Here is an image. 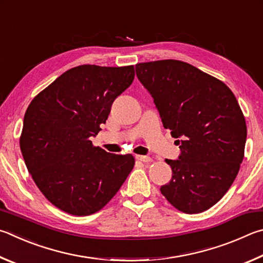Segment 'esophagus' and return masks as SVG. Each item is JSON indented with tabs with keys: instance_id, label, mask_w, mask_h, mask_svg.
<instances>
[{
	"instance_id": "34e87169",
	"label": "esophagus",
	"mask_w": 263,
	"mask_h": 263,
	"mask_svg": "<svg viewBox=\"0 0 263 263\" xmlns=\"http://www.w3.org/2000/svg\"><path fill=\"white\" fill-rule=\"evenodd\" d=\"M136 159L139 160V162H142V163H150L151 162V158L148 157V156H136Z\"/></svg>"
}]
</instances>
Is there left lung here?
I'll return each instance as SVG.
<instances>
[{
    "mask_svg": "<svg viewBox=\"0 0 263 263\" xmlns=\"http://www.w3.org/2000/svg\"><path fill=\"white\" fill-rule=\"evenodd\" d=\"M165 129L180 144L179 159H165L172 179L160 187L174 208L199 214L215 205L236 179L245 153V117L229 86L179 60L136 64Z\"/></svg>",
    "mask_w": 263,
    "mask_h": 263,
    "instance_id": "obj_1",
    "label": "left lung"
}]
</instances>
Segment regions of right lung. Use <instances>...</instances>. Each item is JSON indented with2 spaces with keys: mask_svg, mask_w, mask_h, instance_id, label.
Returning a JSON list of instances; mask_svg holds the SVG:
<instances>
[{
  "mask_svg": "<svg viewBox=\"0 0 263 263\" xmlns=\"http://www.w3.org/2000/svg\"><path fill=\"white\" fill-rule=\"evenodd\" d=\"M134 77V66L83 64L59 76L27 107L23 158L36 187L64 213L87 216L103 209L134 167L132 155L108 154L90 140Z\"/></svg>",
  "mask_w": 263,
  "mask_h": 263,
  "instance_id": "right-lung-1",
  "label": "right lung"
}]
</instances>
